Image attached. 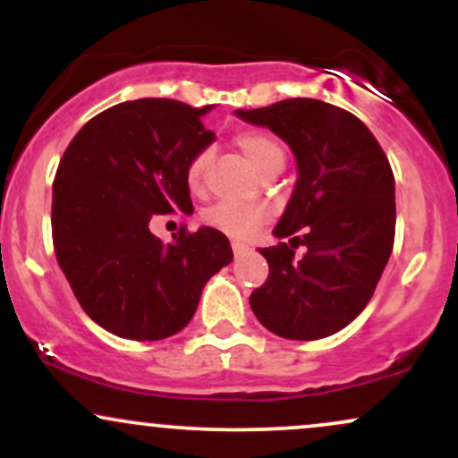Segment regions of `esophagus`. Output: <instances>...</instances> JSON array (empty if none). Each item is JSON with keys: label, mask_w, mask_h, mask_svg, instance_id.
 <instances>
[{"label": "esophagus", "mask_w": 458, "mask_h": 458, "mask_svg": "<svg viewBox=\"0 0 458 458\" xmlns=\"http://www.w3.org/2000/svg\"><path fill=\"white\" fill-rule=\"evenodd\" d=\"M247 250H250V247H247L245 243H239V241H234V243H233V251H234V256H241V254H245Z\"/></svg>", "instance_id": "1"}]
</instances>
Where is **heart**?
<instances>
[{
	"instance_id": "obj_1",
	"label": "heart",
	"mask_w": 458,
	"mask_h": 458,
	"mask_svg": "<svg viewBox=\"0 0 458 458\" xmlns=\"http://www.w3.org/2000/svg\"><path fill=\"white\" fill-rule=\"evenodd\" d=\"M236 146L245 155V159L256 167V170L267 172L271 167H284V152L282 144L271 135L260 133V131H247V133L236 135ZM211 161V155L207 150L198 152L187 165V185L191 191H202L204 182H207V167ZM204 219L213 225V228L222 230L224 234L234 236V239H245L254 233L259 225L267 219V211L262 207L254 204H241V202H219L204 213Z\"/></svg>"
}]
</instances>
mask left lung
<instances>
[{"label":"left lung","mask_w":458,"mask_h":458,"mask_svg":"<svg viewBox=\"0 0 458 458\" xmlns=\"http://www.w3.org/2000/svg\"><path fill=\"white\" fill-rule=\"evenodd\" d=\"M293 150L297 182L273 234L259 250L269 277L250 297L256 318L288 340H318L353 320L390 260L396 228L394 174L386 152L353 114L317 98L236 109ZM302 230L301 237L292 234ZM309 247L303 259L294 247Z\"/></svg>","instance_id":"1"}]
</instances>
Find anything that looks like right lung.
Returning <instances> with one entry per match:
<instances>
[{"label":"right lung","mask_w":458,"mask_h":458,"mask_svg":"<svg viewBox=\"0 0 458 458\" xmlns=\"http://www.w3.org/2000/svg\"><path fill=\"white\" fill-rule=\"evenodd\" d=\"M196 109L140 98L105 109L72 138L51 204L55 259L79 306L109 334L163 340L196 314L202 288L233 262L228 236L202 225L163 243L155 215H191L187 165L215 141Z\"/></svg>","instance_id":"obj_1"}]
</instances>
